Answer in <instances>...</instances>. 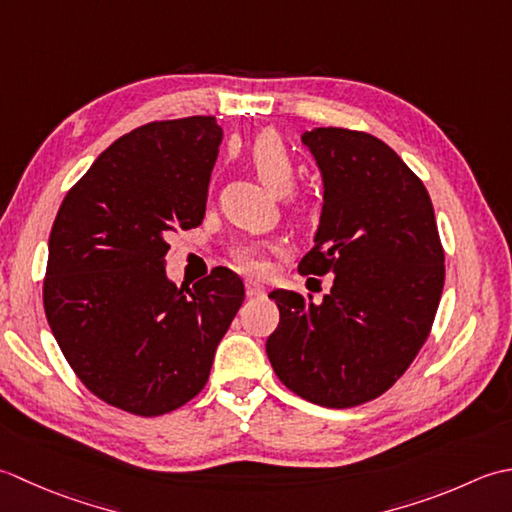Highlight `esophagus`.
Wrapping results in <instances>:
<instances>
[{
  "mask_svg": "<svg viewBox=\"0 0 512 512\" xmlns=\"http://www.w3.org/2000/svg\"><path fill=\"white\" fill-rule=\"evenodd\" d=\"M245 291H247V296H260V294H265V287L260 285V283H256V280L247 278L245 280Z\"/></svg>",
  "mask_w": 512,
  "mask_h": 512,
  "instance_id": "obj_1",
  "label": "esophagus"
}]
</instances>
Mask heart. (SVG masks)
<instances>
[{
	"label": "heart",
	"instance_id": "1",
	"mask_svg": "<svg viewBox=\"0 0 512 512\" xmlns=\"http://www.w3.org/2000/svg\"><path fill=\"white\" fill-rule=\"evenodd\" d=\"M247 161L256 176L274 194H287L298 179V165L287 143L274 132H263L247 148ZM280 252V245L274 241H236L229 247V258L238 269L247 274H263L267 269V256Z\"/></svg>",
	"mask_w": 512,
	"mask_h": 512
}]
</instances>
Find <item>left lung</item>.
I'll use <instances>...</instances> for the list:
<instances>
[{
	"mask_svg": "<svg viewBox=\"0 0 512 512\" xmlns=\"http://www.w3.org/2000/svg\"><path fill=\"white\" fill-rule=\"evenodd\" d=\"M325 181L316 247L302 276L333 274L314 296L276 289L280 322L267 356L289 391L329 409L375 400L411 367L444 289V249L431 196L409 165L373 134H302Z\"/></svg>",
	"mask_w": 512,
	"mask_h": 512,
	"instance_id": "left-lung-1",
	"label": "left lung"
}]
</instances>
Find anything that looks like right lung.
<instances>
[{
	"label": "right lung",
	"mask_w": 512,
	"mask_h": 512,
	"mask_svg": "<svg viewBox=\"0 0 512 512\" xmlns=\"http://www.w3.org/2000/svg\"><path fill=\"white\" fill-rule=\"evenodd\" d=\"M223 130L214 117L123 134L70 187L48 241L44 309L61 353L99 400L154 417L201 393L243 280L214 267L165 276L168 238L203 223Z\"/></svg>",
	"instance_id": "add662e5"
}]
</instances>
